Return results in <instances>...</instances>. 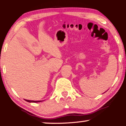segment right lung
I'll use <instances>...</instances> for the list:
<instances>
[{
	"instance_id": "obj_1",
	"label": "right lung",
	"mask_w": 126,
	"mask_h": 126,
	"mask_svg": "<svg viewBox=\"0 0 126 126\" xmlns=\"http://www.w3.org/2000/svg\"><path fill=\"white\" fill-rule=\"evenodd\" d=\"M25 101L28 102H34V103H37V102H42L43 101H30V100H27V99H24Z\"/></svg>"
}]
</instances>
